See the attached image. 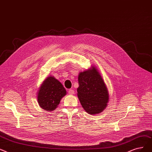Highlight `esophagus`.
Wrapping results in <instances>:
<instances>
[{
	"mask_svg": "<svg viewBox=\"0 0 152 152\" xmlns=\"http://www.w3.org/2000/svg\"><path fill=\"white\" fill-rule=\"evenodd\" d=\"M68 93H69V95H74V90H72V89H69V91H68Z\"/></svg>",
	"mask_w": 152,
	"mask_h": 152,
	"instance_id": "1",
	"label": "esophagus"
}]
</instances>
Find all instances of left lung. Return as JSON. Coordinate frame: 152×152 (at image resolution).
<instances>
[{
	"label": "left lung",
	"mask_w": 152,
	"mask_h": 152,
	"mask_svg": "<svg viewBox=\"0 0 152 152\" xmlns=\"http://www.w3.org/2000/svg\"><path fill=\"white\" fill-rule=\"evenodd\" d=\"M77 96L86 113L102 112L109 102V93L102 77L95 66L82 72L78 77Z\"/></svg>",
	"instance_id": "left-lung-1"
}]
</instances>
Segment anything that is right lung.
I'll return each instance as SVG.
<instances>
[{
  "instance_id": "right-lung-1",
  "label": "right lung",
  "mask_w": 152,
  "mask_h": 152,
  "mask_svg": "<svg viewBox=\"0 0 152 152\" xmlns=\"http://www.w3.org/2000/svg\"><path fill=\"white\" fill-rule=\"evenodd\" d=\"M66 95L62 83L54 77H48L38 91V102L42 110L52 111L59 105L61 99Z\"/></svg>"
}]
</instances>
